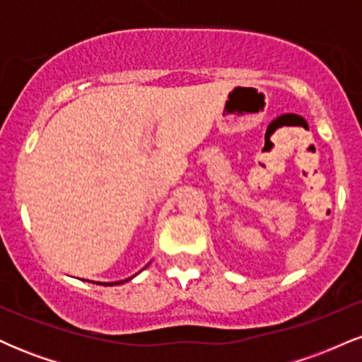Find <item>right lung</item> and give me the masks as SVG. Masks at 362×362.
<instances>
[{"label": "right lung", "instance_id": "add662e5", "mask_svg": "<svg viewBox=\"0 0 362 362\" xmlns=\"http://www.w3.org/2000/svg\"><path fill=\"white\" fill-rule=\"evenodd\" d=\"M126 281H129V279H126ZM124 281H119V282H100V284H103V286H117V284H122Z\"/></svg>", "mask_w": 362, "mask_h": 362}]
</instances>
